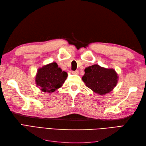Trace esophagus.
I'll use <instances>...</instances> for the list:
<instances>
[{"instance_id": "34e87169", "label": "esophagus", "mask_w": 146, "mask_h": 146, "mask_svg": "<svg viewBox=\"0 0 146 146\" xmlns=\"http://www.w3.org/2000/svg\"><path fill=\"white\" fill-rule=\"evenodd\" d=\"M78 73H79V72H78V70H75V71H72V74H76V75H77V74H78Z\"/></svg>"}]
</instances>
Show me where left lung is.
Returning <instances> with one entry per match:
<instances>
[{"mask_svg": "<svg viewBox=\"0 0 146 146\" xmlns=\"http://www.w3.org/2000/svg\"><path fill=\"white\" fill-rule=\"evenodd\" d=\"M82 80L94 92L105 94L111 91L117 82V74L113 69L102 68L94 64L85 69Z\"/></svg>", "mask_w": 146, "mask_h": 146, "instance_id": "obj_1", "label": "left lung"}]
</instances>
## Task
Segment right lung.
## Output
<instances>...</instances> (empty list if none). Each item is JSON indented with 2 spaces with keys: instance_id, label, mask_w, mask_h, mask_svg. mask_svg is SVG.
<instances>
[{
  "instance_id": "add662e5",
  "label": "right lung",
  "mask_w": 146,
  "mask_h": 146,
  "mask_svg": "<svg viewBox=\"0 0 146 146\" xmlns=\"http://www.w3.org/2000/svg\"><path fill=\"white\" fill-rule=\"evenodd\" d=\"M68 74L62 71L56 63H52L39 68L36 76V83L43 92H53L65 82Z\"/></svg>"
}]
</instances>
